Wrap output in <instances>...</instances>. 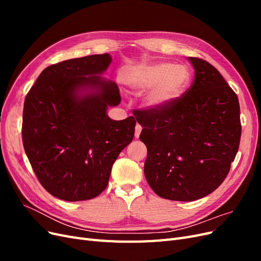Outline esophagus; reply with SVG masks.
Masks as SVG:
<instances>
[{"label": "esophagus", "instance_id": "esophagus-1", "mask_svg": "<svg viewBox=\"0 0 261 261\" xmlns=\"http://www.w3.org/2000/svg\"><path fill=\"white\" fill-rule=\"evenodd\" d=\"M141 129H143V128H141V126H140L139 124H137L136 127H135V137H136V138L139 137L140 133H141Z\"/></svg>", "mask_w": 261, "mask_h": 261}]
</instances>
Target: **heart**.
<instances>
[{"label":"heart","mask_w":261,"mask_h":261,"mask_svg":"<svg viewBox=\"0 0 261 261\" xmlns=\"http://www.w3.org/2000/svg\"><path fill=\"white\" fill-rule=\"evenodd\" d=\"M191 81L192 74L185 65L164 62L135 67L127 76V84L134 92L148 90L144 105L153 111L168 108L181 98Z\"/></svg>","instance_id":"obj_1"}]
</instances>
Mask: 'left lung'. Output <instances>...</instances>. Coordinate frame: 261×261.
Returning <instances> with one entry per match:
<instances>
[{"mask_svg":"<svg viewBox=\"0 0 261 261\" xmlns=\"http://www.w3.org/2000/svg\"><path fill=\"white\" fill-rule=\"evenodd\" d=\"M195 81L160 111H135L148 155L144 172L165 199L194 201L222 184L238 153L242 126L236 93L210 63L188 58Z\"/></svg>","mask_w":261,"mask_h":261,"instance_id":"1","label":"left lung"}]
</instances>
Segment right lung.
<instances>
[{"mask_svg":"<svg viewBox=\"0 0 261 261\" xmlns=\"http://www.w3.org/2000/svg\"><path fill=\"white\" fill-rule=\"evenodd\" d=\"M111 62L105 53L51 65L26 96L23 148L39 181L59 199L100 195L118 154L134 138L135 118L114 121L107 113L121 102L117 85L101 76Z\"/></svg>","mask_w":261,"mask_h":261,"instance_id":"obj_1","label":"right lung"}]
</instances>
